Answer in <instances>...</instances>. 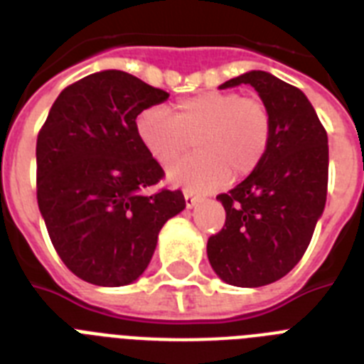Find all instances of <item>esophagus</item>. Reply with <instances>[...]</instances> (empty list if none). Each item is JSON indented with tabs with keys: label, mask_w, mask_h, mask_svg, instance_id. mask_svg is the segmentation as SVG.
<instances>
[{
	"label": "esophagus",
	"mask_w": 364,
	"mask_h": 364,
	"mask_svg": "<svg viewBox=\"0 0 364 364\" xmlns=\"http://www.w3.org/2000/svg\"><path fill=\"white\" fill-rule=\"evenodd\" d=\"M185 203H186V208H192V207H196V205L200 203V198L192 194V192L185 191Z\"/></svg>",
	"instance_id": "34e87169"
}]
</instances>
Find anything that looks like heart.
I'll return each mask as SVG.
<instances>
[{
    "label": "heart",
    "mask_w": 364,
    "mask_h": 364,
    "mask_svg": "<svg viewBox=\"0 0 364 364\" xmlns=\"http://www.w3.org/2000/svg\"><path fill=\"white\" fill-rule=\"evenodd\" d=\"M137 137L157 163L168 164L196 141V156L166 170L172 185L188 192H210L230 179L258 168L269 150L273 124L269 109L258 99L236 91H208L176 104V115L164 107L143 109L135 121Z\"/></svg>",
    "instance_id": "1"
}]
</instances>
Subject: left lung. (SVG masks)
<instances>
[{
  "label": "left lung",
  "instance_id": "1",
  "mask_svg": "<svg viewBox=\"0 0 364 364\" xmlns=\"http://www.w3.org/2000/svg\"><path fill=\"white\" fill-rule=\"evenodd\" d=\"M247 84L269 109L273 135L258 168L227 194L225 225L207 242L214 273L230 286L260 287L286 277L308 249L326 205L328 135L304 93L267 71H249L220 90Z\"/></svg>",
  "mask_w": 364,
  "mask_h": 364
}]
</instances>
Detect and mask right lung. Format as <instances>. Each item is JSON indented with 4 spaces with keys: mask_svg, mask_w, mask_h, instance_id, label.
<instances>
[{
    "mask_svg": "<svg viewBox=\"0 0 364 364\" xmlns=\"http://www.w3.org/2000/svg\"><path fill=\"white\" fill-rule=\"evenodd\" d=\"M168 97L119 69L93 73L58 95L38 135V207L58 257L86 282H135L159 230L185 208L181 191L143 192L164 172L135 119Z\"/></svg>",
    "mask_w": 364,
    "mask_h": 364,
    "instance_id": "right-lung-1",
    "label": "right lung"
}]
</instances>
